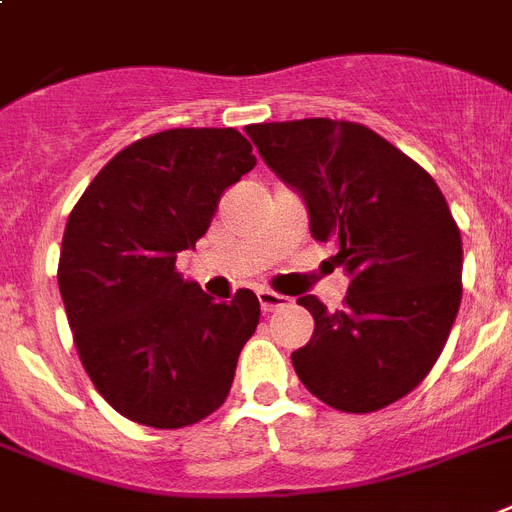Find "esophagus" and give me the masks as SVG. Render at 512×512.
<instances>
[{
    "mask_svg": "<svg viewBox=\"0 0 512 512\" xmlns=\"http://www.w3.org/2000/svg\"><path fill=\"white\" fill-rule=\"evenodd\" d=\"M257 299H260V310L263 313H273V310L286 305V297H281L276 292H257Z\"/></svg>",
    "mask_w": 512,
    "mask_h": 512,
    "instance_id": "34e87169",
    "label": "esophagus"
}]
</instances>
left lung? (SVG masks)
<instances>
[{
	"label": "left lung",
	"mask_w": 512,
	"mask_h": 512,
	"mask_svg": "<svg viewBox=\"0 0 512 512\" xmlns=\"http://www.w3.org/2000/svg\"><path fill=\"white\" fill-rule=\"evenodd\" d=\"M244 131L350 276L336 313L299 297L315 321L310 342L292 352L299 381L344 413L392 405L429 376L460 307L463 244L444 194L360 123L305 118Z\"/></svg>",
	"instance_id": "8db88e82"
}]
</instances>
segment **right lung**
Listing matches in <instances>:
<instances>
[{"label": "right lung", "instance_id": "1", "mask_svg": "<svg viewBox=\"0 0 512 512\" xmlns=\"http://www.w3.org/2000/svg\"><path fill=\"white\" fill-rule=\"evenodd\" d=\"M255 168L236 128H170L99 170L65 226L60 294L91 384L128 421L181 429L215 413L255 334L260 302H215L184 281L220 194Z\"/></svg>", "mask_w": 512, "mask_h": 512}]
</instances>
